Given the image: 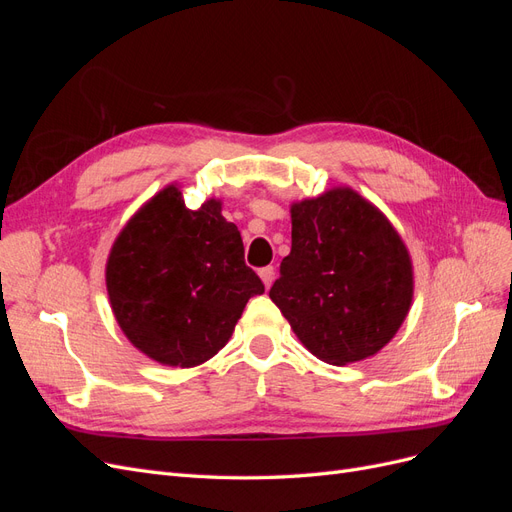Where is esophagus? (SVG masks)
I'll list each match as a JSON object with an SVG mask.
<instances>
[{
	"instance_id": "esophagus-1",
	"label": "esophagus",
	"mask_w": 512,
	"mask_h": 512,
	"mask_svg": "<svg viewBox=\"0 0 512 512\" xmlns=\"http://www.w3.org/2000/svg\"><path fill=\"white\" fill-rule=\"evenodd\" d=\"M258 275H260L262 284H265V288H271V284L275 280V269L273 267H265V269L258 271Z\"/></svg>"
}]
</instances>
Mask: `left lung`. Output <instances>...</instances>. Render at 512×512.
Returning a JSON list of instances; mask_svg holds the SVG:
<instances>
[{"label":"left lung","mask_w":512,"mask_h":512,"mask_svg":"<svg viewBox=\"0 0 512 512\" xmlns=\"http://www.w3.org/2000/svg\"><path fill=\"white\" fill-rule=\"evenodd\" d=\"M292 247L269 290L299 342L329 365L369 359L404 324L414 271L389 218L348 185L290 205Z\"/></svg>","instance_id":"1"}]
</instances>
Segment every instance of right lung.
<instances>
[{"instance_id": "add662e5", "label": "right lung", "mask_w": 512, "mask_h": 512, "mask_svg": "<svg viewBox=\"0 0 512 512\" xmlns=\"http://www.w3.org/2000/svg\"><path fill=\"white\" fill-rule=\"evenodd\" d=\"M106 290L134 348L162 365L196 367L228 344L245 303L265 286L245 265L241 232L226 222L222 200L188 209L170 183L121 228Z\"/></svg>"}]
</instances>
